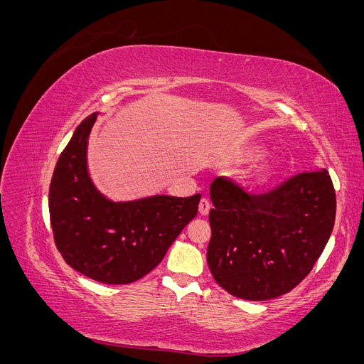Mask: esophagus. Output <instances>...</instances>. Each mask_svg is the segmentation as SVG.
<instances>
[{
    "label": "esophagus",
    "mask_w": 364,
    "mask_h": 364,
    "mask_svg": "<svg viewBox=\"0 0 364 364\" xmlns=\"http://www.w3.org/2000/svg\"><path fill=\"white\" fill-rule=\"evenodd\" d=\"M209 209H211V203H209V200H206V199H202L200 203H199V213H200V215H208Z\"/></svg>",
    "instance_id": "34e87169"
}]
</instances>
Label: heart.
Here are the masks:
<instances>
[{"label":"heart","mask_w":364,"mask_h":364,"mask_svg":"<svg viewBox=\"0 0 364 364\" xmlns=\"http://www.w3.org/2000/svg\"><path fill=\"white\" fill-rule=\"evenodd\" d=\"M252 155H253V156H261L262 153H261L259 150H257V151H253ZM267 178H269V176H267V170H266V168H261V170H258L255 174L252 176V178H250V183H252V185H261V183H264V182L267 181Z\"/></svg>","instance_id":"heart-1"}]
</instances>
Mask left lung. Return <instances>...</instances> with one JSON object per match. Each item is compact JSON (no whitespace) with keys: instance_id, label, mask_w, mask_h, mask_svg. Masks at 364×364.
Masks as SVG:
<instances>
[{"instance_id":"left-lung-1","label":"left lung","mask_w":364,"mask_h":364,"mask_svg":"<svg viewBox=\"0 0 364 364\" xmlns=\"http://www.w3.org/2000/svg\"><path fill=\"white\" fill-rule=\"evenodd\" d=\"M209 196L208 266L220 287L240 299L267 301L294 289L334 228L336 193L325 168L293 176L264 196L217 178Z\"/></svg>"}]
</instances>
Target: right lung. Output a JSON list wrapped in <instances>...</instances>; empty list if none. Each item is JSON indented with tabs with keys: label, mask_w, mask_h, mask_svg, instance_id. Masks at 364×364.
<instances>
[{
	"label": "right lung",
	"mask_w": 364,
	"mask_h": 364,
	"mask_svg": "<svg viewBox=\"0 0 364 364\" xmlns=\"http://www.w3.org/2000/svg\"><path fill=\"white\" fill-rule=\"evenodd\" d=\"M100 112L77 126L54 168L48 208L54 241L74 270L103 284L146 277L197 215L200 194L112 200L87 168V142Z\"/></svg>",
	"instance_id": "add662e5"
}]
</instances>
